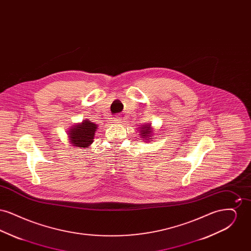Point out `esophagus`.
<instances>
[{"label": "esophagus", "instance_id": "34e87169", "mask_svg": "<svg viewBox=\"0 0 251 251\" xmlns=\"http://www.w3.org/2000/svg\"><path fill=\"white\" fill-rule=\"evenodd\" d=\"M123 122V119L120 117V116H118V117H116L115 118V120H114V123H116V124H121Z\"/></svg>", "mask_w": 251, "mask_h": 251}]
</instances>
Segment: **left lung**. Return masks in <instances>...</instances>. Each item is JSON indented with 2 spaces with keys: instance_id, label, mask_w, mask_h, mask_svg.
I'll list each match as a JSON object with an SVG mask.
<instances>
[{
  "instance_id": "obj_1",
  "label": "left lung",
  "mask_w": 251,
  "mask_h": 251,
  "mask_svg": "<svg viewBox=\"0 0 251 251\" xmlns=\"http://www.w3.org/2000/svg\"><path fill=\"white\" fill-rule=\"evenodd\" d=\"M151 133H152V130L151 128V124H146V125H142V127L140 128V135L144 138V140L146 141H151Z\"/></svg>"
}]
</instances>
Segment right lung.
I'll return each instance as SVG.
<instances>
[{
	"instance_id": "1",
	"label": "right lung",
	"mask_w": 251,
	"mask_h": 251,
	"mask_svg": "<svg viewBox=\"0 0 251 251\" xmlns=\"http://www.w3.org/2000/svg\"><path fill=\"white\" fill-rule=\"evenodd\" d=\"M98 126L89 120H84L82 123H79L71 128L68 131L70 142L74 147L88 148L93 143L95 131Z\"/></svg>"
}]
</instances>
